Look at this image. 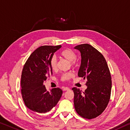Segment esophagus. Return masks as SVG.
<instances>
[{
  "instance_id": "34e87169",
  "label": "esophagus",
  "mask_w": 130,
  "mask_h": 130,
  "mask_svg": "<svg viewBox=\"0 0 130 130\" xmlns=\"http://www.w3.org/2000/svg\"><path fill=\"white\" fill-rule=\"evenodd\" d=\"M70 90V88L69 87H63V91H68V90Z\"/></svg>"
}]
</instances>
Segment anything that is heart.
Here are the masks:
<instances>
[{
  "label": "heart",
  "mask_w": 130,
  "mask_h": 130,
  "mask_svg": "<svg viewBox=\"0 0 130 130\" xmlns=\"http://www.w3.org/2000/svg\"><path fill=\"white\" fill-rule=\"evenodd\" d=\"M61 55L62 56L63 58H65L68 60L69 61L71 62V65L72 67H76L77 66L78 62L77 60L76 59V54L75 51L70 48H67L63 50V51H61ZM57 58L55 56H53L51 58L50 60V65L51 68L53 70H55L57 69ZM74 76V74L71 72H67L65 73H63L62 75L61 76V80L63 81H65V80H68L70 79H71L72 77Z\"/></svg>",
  "instance_id": "obj_1"
}]
</instances>
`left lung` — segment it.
Listing matches in <instances>:
<instances>
[{
	"label": "left lung",
	"instance_id": "1",
	"mask_svg": "<svg viewBox=\"0 0 130 130\" xmlns=\"http://www.w3.org/2000/svg\"><path fill=\"white\" fill-rule=\"evenodd\" d=\"M81 54L78 76L87 79V88L84 92L73 87L74 106L80 116L91 119L100 115L109 101L112 80L104 57L94 47L83 44L74 47Z\"/></svg>",
	"mask_w": 130,
	"mask_h": 130
}]
</instances>
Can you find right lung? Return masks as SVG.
<instances>
[{"instance_id":"right-lung-1","label":"right lung","mask_w":130,"mask_h":130,"mask_svg":"<svg viewBox=\"0 0 130 130\" xmlns=\"http://www.w3.org/2000/svg\"><path fill=\"white\" fill-rule=\"evenodd\" d=\"M59 46H40L33 52L22 69L21 94L26 106L35 113L48 112L56 105L62 94L59 88L48 91L43 84L47 76L53 74L50 60Z\"/></svg>"}]
</instances>
